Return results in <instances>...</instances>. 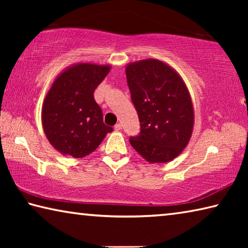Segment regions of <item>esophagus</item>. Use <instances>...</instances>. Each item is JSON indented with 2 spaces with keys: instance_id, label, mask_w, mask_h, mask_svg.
<instances>
[{
  "instance_id": "obj_1",
  "label": "esophagus",
  "mask_w": 248,
  "mask_h": 248,
  "mask_svg": "<svg viewBox=\"0 0 248 248\" xmlns=\"http://www.w3.org/2000/svg\"><path fill=\"white\" fill-rule=\"evenodd\" d=\"M114 129L116 130V131H120V130L123 129V125H121V124H117L114 127Z\"/></svg>"
}]
</instances>
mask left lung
Here are the masks:
<instances>
[{"mask_svg": "<svg viewBox=\"0 0 248 248\" xmlns=\"http://www.w3.org/2000/svg\"><path fill=\"white\" fill-rule=\"evenodd\" d=\"M125 75L141 131L130 138L132 148L151 164L179 156L194 130L190 93L182 77L157 59L127 64Z\"/></svg>", "mask_w": 248, "mask_h": 248, "instance_id": "8db88e82", "label": "left lung"}]
</instances>
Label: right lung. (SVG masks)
Here are the masks:
<instances>
[{"mask_svg": "<svg viewBox=\"0 0 248 248\" xmlns=\"http://www.w3.org/2000/svg\"><path fill=\"white\" fill-rule=\"evenodd\" d=\"M110 69L109 64L78 62L54 78L44 99L41 121L50 144L62 155L86 156L112 131L94 99V91Z\"/></svg>", "mask_w": 248, "mask_h": 248, "instance_id": "right-lung-1", "label": "right lung"}]
</instances>
